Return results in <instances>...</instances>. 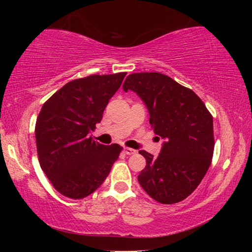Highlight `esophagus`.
Segmentation results:
<instances>
[{
    "label": "esophagus",
    "mask_w": 252,
    "mask_h": 252,
    "mask_svg": "<svg viewBox=\"0 0 252 252\" xmlns=\"http://www.w3.org/2000/svg\"><path fill=\"white\" fill-rule=\"evenodd\" d=\"M123 152H125L126 155H127V156H131V155H134L136 151L133 150V149H131V148H125V149H123Z\"/></svg>",
    "instance_id": "esophagus-1"
}]
</instances>
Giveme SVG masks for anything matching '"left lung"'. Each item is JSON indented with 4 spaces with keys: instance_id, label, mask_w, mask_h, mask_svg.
<instances>
[{
    "instance_id": "1",
    "label": "left lung",
    "mask_w": 252,
    "mask_h": 252,
    "mask_svg": "<svg viewBox=\"0 0 252 252\" xmlns=\"http://www.w3.org/2000/svg\"><path fill=\"white\" fill-rule=\"evenodd\" d=\"M123 90L141 97L153 132L165 140L158 158L139 151L147 161L138 176L140 186L162 204L182 201L197 189L211 164V113L192 90L159 72L127 75Z\"/></svg>"
}]
</instances>
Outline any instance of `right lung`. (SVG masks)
Listing matches in <instances>:
<instances>
[{
  "label": "right lung",
  "instance_id": "obj_1",
  "mask_svg": "<svg viewBox=\"0 0 252 252\" xmlns=\"http://www.w3.org/2000/svg\"><path fill=\"white\" fill-rule=\"evenodd\" d=\"M126 74L73 80L42 106L35 125L37 157L55 190L66 198L83 199L94 192L122 151L119 144L103 146L89 134Z\"/></svg>",
  "mask_w": 252,
  "mask_h": 252
}]
</instances>
